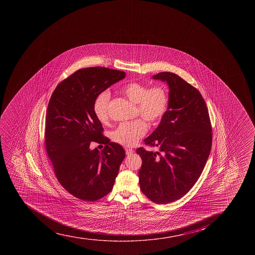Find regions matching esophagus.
<instances>
[{"label": "esophagus", "mask_w": 255, "mask_h": 255, "mask_svg": "<svg viewBox=\"0 0 255 255\" xmlns=\"http://www.w3.org/2000/svg\"><path fill=\"white\" fill-rule=\"evenodd\" d=\"M134 149H126V153L127 155H130V154L134 153Z\"/></svg>", "instance_id": "obj_1"}]
</instances>
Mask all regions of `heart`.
<instances>
[{
	"mask_svg": "<svg viewBox=\"0 0 255 255\" xmlns=\"http://www.w3.org/2000/svg\"><path fill=\"white\" fill-rule=\"evenodd\" d=\"M121 92L131 102L136 104L138 113L148 123H156L166 113L169 95L163 86L149 88L143 84L132 82L124 86ZM110 97L109 92L104 91L99 94L94 102V113L101 122H106L108 119ZM146 132V123L139 119L121 124L111 132V138L124 146H133Z\"/></svg>",
	"mask_w": 255,
	"mask_h": 255,
	"instance_id": "obj_1",
	"label": "heart"
}]
</instances>
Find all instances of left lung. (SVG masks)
Instances as JSON below:
<instances>
[{
    "label": "left lung",
    "instance_id": "obj_1",
    "mask_svg": "<svg viewBox=\"0 0 255 255\" xmlns=\"http://www.w3.org/2000/svg\"><path fill=\"white\" fill-rule=\"evenodd\" d=\"M154 80L169 86V105L159 126L144 143L159 151L137 149L141 191L156 204H169L185 195L201 174L212 146V127L201 94L181 77L160 72Z\"/></svg>",
    "mask_w": 255,
    "mask_h": 255
}]
</instances>
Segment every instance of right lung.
<instances>
[{
	"label": "right lung",
	"instance_id": "obj_1",
	"mask_svg": "<svg viewBox=\"0 0 255 255\" xmlns=\"http://www.w3.org/2000/svg\"><path fill=\"white\" fill-rule=\"evenodd\" d=\"M126 77L124 71L106 67L81 69L61 81L49 101L46 148L61 185L73 196L96 201L113 189L123 147L110 142L99 152L92 141L106 143L103 127L94 113L99 94Z\"/></svg>",
	"mask_w": 255,
	"mask_h": 255
}]
</instances>
